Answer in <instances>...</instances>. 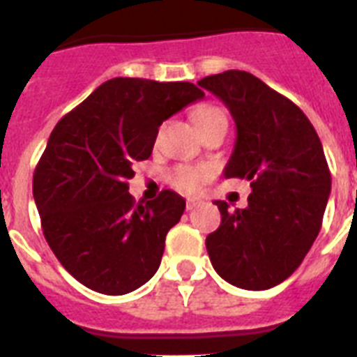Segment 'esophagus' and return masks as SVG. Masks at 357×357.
Listing matches in <instances>:
<instances>
[{
  "label": "esophagus",
  "instance_id": "esophagus-1",
  "mask_svg": "<svg viewBox=\"0 0 357 357\" xmlns=\"http://www.w3.org/2000/svg\"><path fill=\"white\" fill-rule=\"evenodd\" d=\"M199 204H202L199 199H187V211H192V208L198 207Z\"/></svg>",
  "mask_w": 357,
  "mask_h": 357
}]
</instances>
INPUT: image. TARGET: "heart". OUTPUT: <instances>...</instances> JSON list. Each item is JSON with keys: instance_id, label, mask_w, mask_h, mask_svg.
I'll use <instances>...</instances> for the list:
<instances>
[{"instance_id": "b5f03b06", "label": "heart", "mask_w": 357, "mask_h": 357, "mask_svg": "<svg viewBox=\"0 0 357 357\" xmlns=\"http://www.w3.org/2000/svg\"><path fill=\"white\" fill-rule=\"evenodd\" d=\"M218 119H225V113L218 106H202L194 112V121L199 126V130L213 121H218ZM211 178H213V169L204 167V165H199V167L181 165V167H176L170 174V181H172L174 187L183 190V192H198Z\"/></svg>"}]
</instances>
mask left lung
<instances>
[{
  "instance_id": "left-lung-1",
  "label": "left lung",
  "mask_w": 357,
  "mask_h": 357,
  "mask_svg": "<svg viewBox=\"0 0 357 357\" xmlns=\"http://www.w3.org/2000/svg\"><path fill=\"white\" fill-rule=\"evenodd\" d=\"M198 86L220 97L236 123L225 178L249 179L248 207L214 202L222 224L205 240L216 273L242 289H269L299 268L321 231L332 176L303 109L248 71Z\"/></svg>"
}]
</instances>
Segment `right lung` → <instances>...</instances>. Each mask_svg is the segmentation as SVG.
Wrapping results in <instances>:
<instances>
[{
  "label": "right lung",
  "mask_w": 357,
  "mask_h": 357,
  "mask_svg": "<svg viewBox=\"0 0 357 357\" xmlns=\"http://www.w3.org/2000/svg\"><path fill=\"white\" fill-rule=\"evenodd\" d=\"M190 82L112 78L63 115L33 178L43 236L86 288L130 294L158 271L185 199L163 190L146 205L128 192L133 163L152 155L159 126L204 97Z\"/></svg>",
  "instance_id": "1"
}]
</instances>
